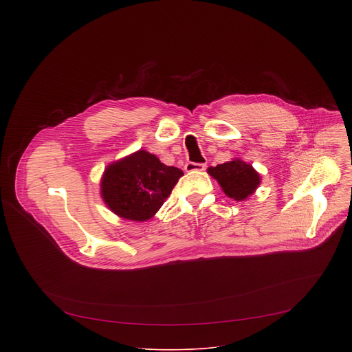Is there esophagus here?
I'll use <instances>...</instances> for the list:
<instances>
[{
	"instance_id": "34e87169",
	"label": "esophagus",
	"mask_w": 352,
	"mask_h": 352,
	"mask_svg": "<svg viewBox=\"0 0 352 352\" xmlns=\"http://www.w3.org/2000/svg\"><path fill=\"white\" fill-rule=\"evenodd\" d=\"M205 170H206V164H202V163H192V162H189V163L185 164V171L190 173V174H193V173H202Z\"/></svg>"
}]
</instances>
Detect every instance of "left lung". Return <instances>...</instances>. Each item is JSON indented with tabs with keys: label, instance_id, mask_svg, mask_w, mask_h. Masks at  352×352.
Here are the masks:
<instances>
[{
	"label": "left lung",
	"instance_id": "left-lung-1",
	"mask_svg": "<svg viewBox=\"0 0 352 352\" xmlns=\"http://www.w3.org/2000/svg\"><path fill=\"white\" fill-rule=\"evenodd\" d=\"M208 174L213 177L226 196L243 202L249 196H252L261 185V174L241 159H232L231 162L209 167Z\"/></svg>",
	"mask_w": 352,
	"mask_h": 352
}]
</instances>
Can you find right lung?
<instances>
[{
	"label": "right lung",
	"mask_w": 352,
	"mask_h": 352,
	"mask_svg": "<svg viewBox=\"0 0 352 352\" xmlns=\"http://www.w3.org/2000/svg\"><path fill=\"white\" fill-rule=\"evenodd\" d=\"M184 173L163 164L140 148L110 163L100 181V195L118 217L131 221L152 219L164 205Z\"/></svg>",
	"instance_id": "obj_1"
}]
</instances>
